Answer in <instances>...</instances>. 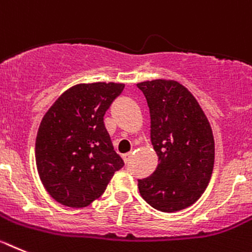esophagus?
<instances>
[{"label":"esophagus","instance_id":"esophagus-1","mask_svg":"<svg viewBox=\"0 0 252 252\" xmlns=\"http://www.w3.org/2000/svg\"><path fill=\"white\" fill-rule=\"evenodd\" d=\"M130 157H131V153L130 152H129V153H126V154H123V159H124V162H129V159H130Z\"/></svg>","mask_w":252,"mask_h":252}]
</instances>
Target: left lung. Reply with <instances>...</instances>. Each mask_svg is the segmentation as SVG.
<instances>
[{
  "label": "left lung",
  "instance_id": "8db88e82",
  "mask_svg": "<svg viewBox=\"0 0 252 252\" xmlns=\"http://www.w3.org/2000/svg\"><path fill=\"white\" fill-rule=\"evenodd\" d=\"M151 114V142L158 156L153 174L138 180L139 193L162 212L193 205L210 183L215 140L210 122L191 92L174 80L137 84Z\"/></svg>",
  "mask_w": 252,
  "mask_h": 252
}]
</instances>
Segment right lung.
<instances>
[{"mask_svg":"<svg viewBox=\"0 0 252 252\" xmlns=\"http://www.w3.org/2000/svg\"><path fill=\"white\" fill-rule=\"evenodd\" d=\"M123 89L119 83L78 84L63 93L42 118L36 167L45 189L61 205L89 206L124 165L104 126V114Z\"/></svg>","mask_w":252,"mask_h":252,"instance_id":"obj_1","label":"right lung"}]
</instances>
